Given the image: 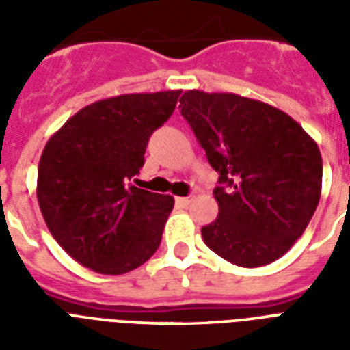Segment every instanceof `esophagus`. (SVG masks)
I'll list each match as a JSON object with an SVG mask.
<instances>
[{
	"mask_svg": "<svg viewBox=\"0 0 350 350\" xmlns=\"http://www.w3.org/2000/svg\"><path fill=\"white\" fill-rule=\"evenodd\" d=\"M192 200H194L192 196H181V198H176V203H178L180 207H189V205L192 203Z\"/></svg>",
	"mask_w": 350,
	"mask_h": 350,
	"instance_id": "esophagus-1",
	"label": "esophagus"
}]
</instances>
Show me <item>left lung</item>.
Here are the masks:
<instances>
[{"mask_svg":"<svg viewBox=\"0 0 350 350\" xmlns=\"http://www.w3.org/2000/svg\"><path fill=\"white\" fill-rule=\"evenodd\" d=\"M180 109L219 174V213L202 229L205 245L249 269L282 258L320 202L323 163L314 139L276 107L229 92L187 90Z\"/></svg>","mask_w":350,"mask_h":350,"instance_id":"obj_1","label":"left lung"}]
</instances>
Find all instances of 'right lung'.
I'll list each match as a JSON object with an SVG mask.
<instances>
[{"instance_id": "1", "label": "right lung", "mask_w": 350, "mask_h": 350, "mask_svg": "<svg viewBox=\"0 0 350 350\" xmlns=\"http://www.w3.org/2000/svg\"><path fill=\"white\" fill-rule=\"evenodd\" d=\"M181 90L123 94L76 112L52 134L38 167V203L68 256L100 274H125L158 250L174 198L129 185L148 137Z\"/></svg>"}]
</instances>
